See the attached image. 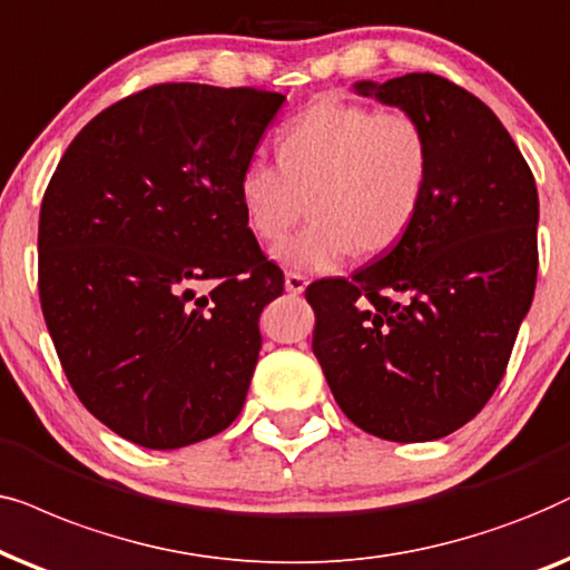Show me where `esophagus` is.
Returning a JSON list of instances; mask_svg holds the SVG:
<instances>
[{"label": "esophagus", "instance_id": "1", "mask_svg": "<svg viewBox=\"0 0 570 570\" xmlns=\"http://www.w3.org/2000/svg\"><path fill=\"white\" fill-rule=\"evenodd\" d=\"M284 286L289 294H302L307 286V276H302V273H297V271H286Z\"/></svg>", "mask_w": 570, "mask_h": 570}]
</instances>
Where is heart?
<instances>
[{"instance_id": "1", "label": "heart", "mask_w": 570, "mask_h": 570, "mask_svg": "<svg viewBox=\"0 0 570 570\" xmlns=\"http://www.w3.org/2000/svg\"><path fill=\"white\" fill-rule=\"evenodd\" d=\"M276 154L278 166L242 169V216L261 245H273L305 203L309 224L276 249L305 271L331 268L352 249H391L420 214L432 174L430 132L416 114L341 98H321L281 127Z\"/></svg>"}]
</instances>
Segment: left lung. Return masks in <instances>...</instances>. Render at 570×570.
I'll return each mask as SVG.
<instances>
[{"label": "left lung", "mask_w": 570, "mask_h": 570, "mask_svg": "<svg viewBox=\"0 0 570 570\" xmlns=\"http://www.w3.org/2000/svg\"><path fill=\"white\" fill-rule=\"evenodd\" d=\"M356 90L424 121L432 174L381 261L307 286L313 352L356 428L393 443L451 435L503 381L537 286L534 174L490 106L432 72Z\"/></svg>", "instance_id": "obj_1"}]
</instances>
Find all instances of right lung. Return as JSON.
Returning <instances> with one entry per match:
<instances>
[{"instance_id": "add662e5", "label": "right lung", "mask_w": 570, "mask_h": 570, "mask_svg": "<svg viewBox=\"0 0 570 570\" xmlns=\"http://www.w3.org/2000/svg\"><path fill=\"white\" fill-rule=\"evenodd\" d=\"M281 104L148 86L82 127L43 193L38 297L59 364L80 404L142 449L214 438L245 406L257 317L284 273L247 232L237 179Z\"/></svg>"}]
</instances>
